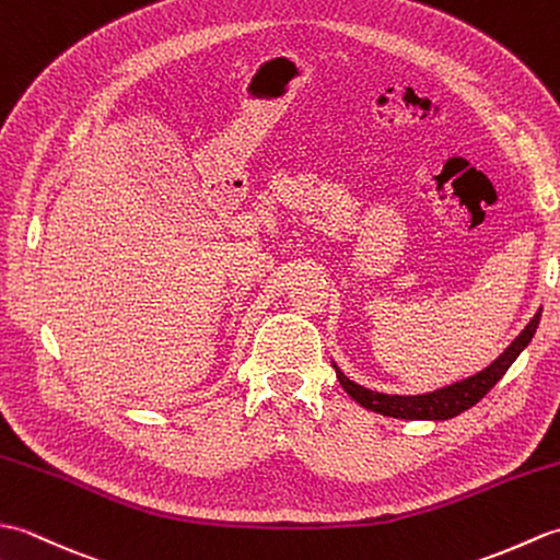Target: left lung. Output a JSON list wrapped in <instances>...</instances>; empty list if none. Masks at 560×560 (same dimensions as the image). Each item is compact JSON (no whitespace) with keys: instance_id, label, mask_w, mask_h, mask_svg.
Returning <instances> with one entry per match:
<instances>
[{"instance_id":"8db88e82","label":"left lung","mask_w":560,"mask_h":560,"mask_svg":"<svg viewBox=\"0 0 560 560\" xmlns=\"http://www.w3.org/2000/svg\"><path fill=\"white\" fill-rule=\"evenodd\" d=\"M539 317L541 311L529 319V325L520 331V337L510 343V347L498 355V359L483 368L481 373L471 375L467 380H459L455 385L440 387L435 392H428V395H383V392H373L365 389L361 385H355L353 380H349L343 375L339 368L335 365L337 371V380L341 383V387L349 392V397L361 404V407L371 409L375 413L383 416H392V419H404V421H447L455 419L462 411L471 409L474 404L481 401L486 395H489L491 387L501 380L508 368L515 363L517 355L525 351L527 343L532 341L534 331L539 327Z\"/></svg>"}]
</instances>
